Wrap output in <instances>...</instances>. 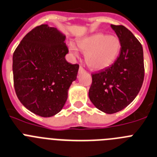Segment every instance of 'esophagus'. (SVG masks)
<instances>
[{
	"label": "esophagus",
	"instance_id": "esophagus-1",
	"mask_svg": "<svg viewBox=\"0 0 157 157\" xmlns=\"http://www.w3.org/2000/svg\"><path fill=\"white\" fill-rule=\"evenodd\" d=\"M85 72H86V70H85L82 66H80V68H79V73H85Z\"/></svg>",
	"mask_w": 157,
	"mask_h": 157
}]
</instances>
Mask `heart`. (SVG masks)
<instances>
[{
  "label": "heart",
  "mask_w": 157,
  "mask_h": 157,
  "mask_svg": "<svg viewBox=\"0 0 157 157\" xmlns=\"http://www.w3.org/2000/svg\"><path fill=\"white\" fill-rule=\"evenodd\" d=\"M80 50L85 52V62L91 69L99 70L112 65L119 55L121 43L118 37L96 33L77 41ZM69 49L73 55L77 56L78 50L73 43L69 44Z\"/></svg>",
  "instance_id": "heart-1"
}]
</instances>
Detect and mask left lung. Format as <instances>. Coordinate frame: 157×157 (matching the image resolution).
<instances>
[{
	"label": "left lung",
	"mask_w": 157,
	"mask_h": 157,
	"mask_svg": "<svg viewBox=\"0 0 157 157\" xmlns=\"http://www.w3.org/2000/svg\"><path fill=\"white\" fill-rule=\"evenodd\" d=\"M121 43L116 61L110 67L92 73L90 100L106 114L122 111L135 99L144 76L141 44L131 31L122 25H111Z\"/></svg>",
	"instance_id": "8db88e82"
}]
</instances>
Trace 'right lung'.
<instances>
[{
  "label": "right lung",
  "mask_w": 157,
  "mask_h": 157,
  "mask_svg": "<svg viewBox=\"0 0 157 157\" xmlns=\"http://www.w3.org/2000/svg\"><path fill=\"white\" fill-rule=\"evenodd\" d=\"M65 35L42 24L22 39L13 57L14 88L26 108L41 117H51L63 108L68 91L76 80L79 65L69 63Z\"/></svg>",
  "instance_id": "right-lung-1"
}]
</instances>
